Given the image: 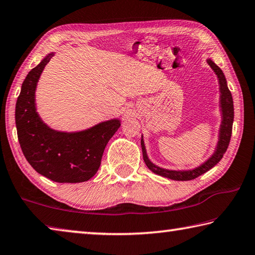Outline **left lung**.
Returning <instances> with one entry per match:
<instances>
[{"mask_svg": "<svg viewBox=\"0 0 255 255\" xmlns=\"http://www.w3.org/2000/svg\"><path fill=\"white\" fill-rule=\"evenodd\" d=\"M208 65L211 68L215 71L218 78V84H220V103H221V112H222V123L220 128V135H218V142L215 149V152L209 158L207 161H205L199 167L191 169V170H168V169L160 168L152 163L148 158L146 154V150L143 142V136L141 139V146H142V154H143V160L151 171L157 173L159 176H162L164 178L172 180H181L187 181L195 179L203 173L207 172L208 170L216 166L218 161H221L223 155L226 152L227 146L230 144L231 135H232V128H233V120H234V106H233V98H232V94L230 92L229 87H227L226 78L224 74H223L222 69L218 67L215 62L212 59H207Z\"/></svg>", "mask_w": 255, "mask_h": 255, "instance_id": "8db88e82", "label": "left lung"}]
</instances>
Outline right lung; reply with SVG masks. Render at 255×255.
Instances as JSON below:
<instances>
[{
	"instance_id": "add662e5",
	"label": "right lung",
	"mask_w": 255,
	"mask_h": 255,
	"mask_svg": "<svg viewBox=\"0 0 255 255\" xmlns=\"http://www.w3.org/2000/svg\"><path fill=\"white\" fill-rule=\"evenodd\" d=\"M55 53H48L29 71L15 105L17 139L25 159L35 171L56 182L87 181L95 175L107 142L121 127L118 119L79 132L52 130L35 109V88L40 75Z\"/></svg>"
}]
</instances>
